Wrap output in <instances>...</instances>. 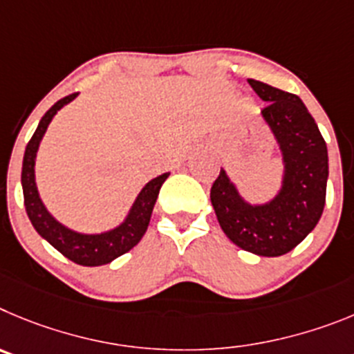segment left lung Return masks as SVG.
Here are the masks:
<instances>
[{"label": "left lung", "instance_id": "left-lung-1", "mask_svg": "<svg viewBox=\"0 0 354 354\" xmlns=\"http://www.w3.org/2000/svg\"><path fill=\"white\" fill-rule=\"evenodd\" d=\"M248 84L268 102L261 114L282 149V190L268 205H248L221 169L209 199L232 243L257 256L277 257L301 243L319 222L326 201L328 149L314 118L296 95L256 79H248Z\"/></svg>", "mask_w": 354, "mask_h": 354}]
</instances>
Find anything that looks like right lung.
Listing matches in <instances>:
<instances>
[{"label": "right lung", "mask_w": 354, "mask_h": 354, "mask_svg": "<svg viewBox=\"0 0 354 354\" xmlns=\"http://www.w3.org/2000/svg\"><path fill=\"white\" fill-rule=\"evenodd\" d=\"M75 97H77V93H72L56 102L38 123L33 138L28 142L24 160H22V194H24V206H26V213L30 216L31 224L44 240L49 241L58 252H62L63 256L81 264V266H100V264H107L116 257L123 256L141 241L146 229H148L162 183L167 180L169 173L157 176L155 180L146 183L145 189L139 192L125 222L113 231L102 232V234H81V232H75L72 229H66L58 221H54L53 215L47 212L44 203L40 201V196H38L37 183H35V157H37L38 145L42 141L44 133H46L54 114L58 113L65 104L74 100Z\"/></svg>", "instance_id": "1"}]
</instances>
